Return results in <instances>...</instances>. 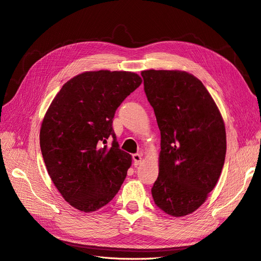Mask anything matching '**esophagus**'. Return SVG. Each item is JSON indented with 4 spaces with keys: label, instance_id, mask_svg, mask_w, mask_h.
Listing matches in <instances>:
<instances>
[{
    "label": "esophagus",
    "instance_id": "34e87169",
    "mask_svg": "<svg viewBox=\"0 0 261 261\" xmlns=\"http://www.w3.org/2000/svg\"><path fill=\"white\" fill-rule=\"evenodd\" d=\"M132 159H133V165L134 166H139L142 162V155L141 154H133L132 155Z\"/></svg>",
    "mask_w": 261,
    "mask_h": 261
}]
</instances>
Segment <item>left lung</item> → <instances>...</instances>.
Returning <instances> with one entry per match:
<instances>
[{
  "mask_svg": "<svg viewBox=\"0 0 261 261\" xmlns=\"http://www.w3.org/2000/svg\"><path fill=\"white\" fill-rule=\"evenodd\" d=\"M141 75L162 139L152 195L167 215L187 216L204 204L220 176L226 152L222 117L193 74L152 69Z\"/></svg>",
  "mask_w": 261,
  "mask_h": 261,
  "instance_id": "8db88e82",
  "label": "left lung"
}]
</instances>
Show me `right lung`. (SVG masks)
Listing matches in <instances>:
<instances>
[{
  "label": "right lung",
  "instance_id": "add662e5",
  "mask_svg": "<svg viewBox=\"0 0 261 261\" xmlns=\"http://www.w3.org/2000/svg\"><path fill=\"white\" fill-rule=\"evenodd\" d=\"M141 83L134 72L87 71L67 81L47 109L40 130L42 156L56 189L81 212L107 205L127 176L131 155L119 148L113 119Z\"/></svg>",
  "mask_w": 261,
  "mask_h": 261
}]
</instances>
